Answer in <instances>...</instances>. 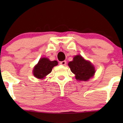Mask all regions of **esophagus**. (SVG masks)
Segmentation results:
<instances>
[{
  "label": "esophagus",
  "instance_id": "34e87169",
  "mask_svg": "<svg viewBox=\"0 0 123 123\" xmlns=\"http://www.w3.org/2000/svg\"><path fill=\"white\" fill-rule=\"evenodd\" d=\"M66 63H67V62H66V61H65V60H64V61H63V62H60V64L63 65H65Z\"/></svg>",
  "mask_w": 123,
  "mask_h": 123
}]
</instances>
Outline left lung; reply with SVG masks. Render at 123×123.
Wrapping results in <instances>:
<instances>
[{
  "label": "left lung",
  "instance_id": "obj_1",
  "mask_svg": "<svg viewBox=\"0 0 123 123\" xmlns=\"http://www.w3.org/2000/svg\"><path fill=\"white\" fill-rule=\"evenodd\" d=\"M68 65L78 80L87 81L93 76L96 72L95 67L91 63L80 55H75L73 61L69 62Z\"/></svg>",
  "mask_w": 123,
  "mask_h": 123
}]
</instances>
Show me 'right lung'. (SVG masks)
I'll return each instance as SVG.
<instances>
[{
    "mask_svg": "<svg viewBox=\"0 0 123 123\" xmlns=\"http://www.w3.org/2000/svg\"><path fill=\"white\" fill-rule=\"evenodd\" d=\"M58 64L56 60L50 61L48 58H42L34 67L33 70V75L38 79H43L51 73L53 67L58 65Z\"/></svg>",
    "mask_w": 123,
    "mask_h": 123,
    "instance_id": "1",
    "label": "right lung"
}]
</instances>
